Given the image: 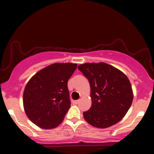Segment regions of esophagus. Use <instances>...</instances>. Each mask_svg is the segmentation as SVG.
Wrapping results in <instances>:
<instances>
[{
	"label": "esophagus",
	"instance_id": "esophagus-1",
	"mask_svg": "<svg viewBox=\"0 0 154 154\" xmlns=\"http://www.w3.org/2000/svg\"><path fill=\"white\" fill-rule=\"evenodd\" d=\"M79 100H73V104H77L78 103H79Z\"/></svg>",
	"mask_w": 154,
	"mask_h": 154
}]
</instances>
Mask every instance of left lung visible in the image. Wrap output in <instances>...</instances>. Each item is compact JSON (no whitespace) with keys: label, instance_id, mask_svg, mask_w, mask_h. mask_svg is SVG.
I'll return each instance as SVG.
<instances>
[{"label":"left lung","instance_id":"obj_1","mask_svg":"<svg viewBox=\"0 0 154 154\" xmlns=\"http://www.w3.org/2000/svg\"><path fill=\"white\" fill-rule=\"evenodd\" d=\"M78 69L90 85L92 105L83 112L85 121L98 128H106L119 123L133 100L128 78L119 69L104 62L85 63Z\"/></svg>","mask_w":154,"mask_h":154}]
</instances>
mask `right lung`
Here are the masks:
<instances>
[{
    "instance_id": "right-lung-1",
    "label": "right lung",
    "mask_w": 154,
    "mask_h": 154,
    "mask_svg": "<svg viewBox=\"0 0 154 154\" xmlns=\"http://www.w3.org/2000/svg\"><path fill=\"white\" fill-rule=\"evenodd\" d=\"M73 63H54L31 78L23 93L24 111L29 120L43 129L60 125L71 106L68 80L76 69Z\"/></svg>"
}]
</instances>
